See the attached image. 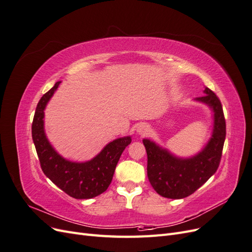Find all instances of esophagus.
Wrapping results in <instances>:
<instances>
[{
  "instance_id": "1",
  "label": "esophagus",
  "mask_w": 252,
  "mask_h": 252,
  "mask_svg": "<svg viewBox=\"0 0 252 252\" xmlns=\"http://www.w3.org/2000/svg\"><path fill=\"white\" fill-rule=\"evenodd\" d=\"M149 131V126L146 125V124H141L139 127H138V132L139 134H142V135H145L147 134Z\"/></svg>"
}]
</instances>
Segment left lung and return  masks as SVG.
<instances>
[{
    "instance_id": "8db88e82",
    "label": "left lung",
    "mask_w": 252,
    "mask_h": 252,
    "mask_svg": "<svg viewBox=\"0 0 252 252\" xmlns=\"http://www.w3.org/2000/svg\"><path fill=\"white\" fill-rule=\"evenodd\" d=\"M196 100L215 112V129L209 143L191 158H178L149 140H143L147 152V175L156 191L168 199H183L196 191L218 170L226 136V121L217 94L206 87Z\"/></svg>"
}]
</instances>
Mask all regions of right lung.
I'll list each match as a JSON object with an SVG mask.
<instances>
[{
  "label": "right lung",
  "instance_id": "add662e5",
  "mask_svg": "<svg viewBox=\"0 0 252 252\" xmlns=\"http://www.w3.org/2000/svg\"><path fill=\"white\" fill-rule=\"evenodd\" d=\"M61 82H57L36 105L32 126V140L45 175L65 193L74 199H91L106 191L122 152L131 143L130 136L109 143L94 158L86 163H73L59 156L44 132V109Z\"/></svg>",
  "mask_w": 252,
  "mask_h": 252
}]
</instances>
